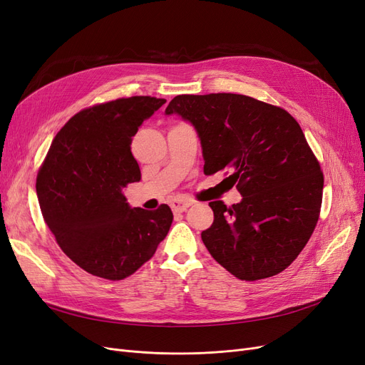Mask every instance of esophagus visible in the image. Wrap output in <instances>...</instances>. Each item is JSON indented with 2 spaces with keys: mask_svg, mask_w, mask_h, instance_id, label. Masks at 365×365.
Masks as SVG:
<instances>
[{
  "mask_svg": "<svg viewBox=\"0 0 365 365\" xmlns=\"http://www.w3.org/2000/svg\"><path fill=\"white\" fill-rule=\"evenodd\" d=\"M191 205H192L191 201H187V200H174L171 203V209L174 212H185Z\"/></svg>",
  "mask_w": 365,
  "mask_h": 365,
  "instance_id": "obj_1",
  "label": "esophagus"
}]
</instances>
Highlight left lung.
Wrapping results in <instances>:
<instances>
[{
    "instance_id": "8db88e82",
    "label": "left lung",
    "mask_w": 365,
    "mask_h": 365,
    "mask_svg": "<svg viewBox=\"0 0 365 365\" xmlns=\"http://www.w3.org/2000/svg\"><path fill=\"white\" fill-rule=\"evenodd\" d=\"M197 130L205 174L230 170L242 195L210 201L207 251L239 279L274 277L299 255L319 220L323 173L304 132L286 110L244 94L175 96L165 110Z\"/></svg>"
}]
</instances>
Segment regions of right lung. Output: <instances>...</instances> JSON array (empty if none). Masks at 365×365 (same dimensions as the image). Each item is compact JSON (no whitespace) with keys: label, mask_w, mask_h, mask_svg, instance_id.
<instances>
[{"label":"right lung","mask_w":365,"mask_h":365,"mask_svg":"<svg viewBox=\"0 0 365 365\" xmlns=\"http://www.w3.org/2000/svg\"><path fill=\"white\" fill-rule=\"evenodd\" d=\"M165 99L132 96L75 114L53 138L36 191L45 222L63 252L91 275L123 279L165 239L173 212L130 207L126 185L141 171L130 144Z\"/></svg>","instance_id":"1"}]
</instances>
